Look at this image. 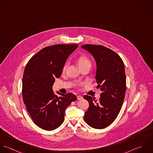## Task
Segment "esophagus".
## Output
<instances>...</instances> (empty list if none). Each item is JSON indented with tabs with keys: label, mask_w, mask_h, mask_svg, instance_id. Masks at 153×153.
Wrapping results in <instances>:
<instances>
[{
	"label": "esophagus",
	"mask_w": 153,
	"mask_h": 153,
	"mask_svg": "<svg viewBox=\"0 0 153 153\" xmlns=\"http://www.w3.org/2000/svg\"><path fill=\"white\" fill-rule=\"evenodd\" d=\"M77 100H81L82 99L83 97L82 96H80V95H77Z\"/></svg>",
	"instance_id": "obj_1"
}]
</instances>
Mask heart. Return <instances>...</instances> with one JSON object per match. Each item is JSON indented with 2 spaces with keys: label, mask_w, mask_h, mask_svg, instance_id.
Segmentation results:
<instances>
[{
  "label": "heart",
  "mask_w": 153,
  "mask_h": 153,
  "mask_svg": "<svg viewBox=\"0 0 153 153\" xmlns=\"http://www.w3.org/2000/svg\"><path fill=\"white\" fill-rule=\"evenodd\" d=\"M76 62L79 66V67L80 68L85 67H90L92 65V62L91 61V60L89 59V58L85 56V55H81L76 60ZM66 66L67 64L66 63H65L63 65L62 67V71H64L66 69ZM79 85H81V84H79Z\"/></svg>",
  "instance_id": "obj_1"
}]
</instances>
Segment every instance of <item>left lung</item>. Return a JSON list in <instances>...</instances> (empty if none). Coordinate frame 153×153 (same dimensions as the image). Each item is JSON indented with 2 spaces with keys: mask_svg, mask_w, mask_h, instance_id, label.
I'll return each mask as SVG.
<instances>
[{
  "mask_svg": "<svg viewBox=\"0 0 153 153\" xmlns=\"http://www.w3.org/2000/svg\"><path fill=\"white\" fill-rule=\"evenodd\" d=\"M81 47L96 60L97 88L102 91L97 102H93L90 96H83L89 103L84 120L93 128L103 129L115 120L122 108L126 88L124 64L117 53L103 45L86 44Z\"/></svg>",
  "mask_w": 153,
  "mask_h": 153,
  "instance_id": "8db88e82",
  "label": "left lung"
}]
</instances>
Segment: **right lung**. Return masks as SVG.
Instances as JSON below:
<instances>
[{
	"label": "right lung",
	"instance_id": "obj_1",
	"mask_svg": "<svg viewBox=\"0 0 153 153\" xmlns=\"http://www.w3.org/2000/svg\"><path fill=\"white\" fill-rule=\"evenodd\" d=\"M77 44H56L45 47L31 57L22 78V97L31 118L38 126L51 131L64 120L65 109L77 100L71 93L55 96L52 86L61 76L63 65ZM58 93V92H57Z\"/></svg>",
	"mask_w": 153,
	"mask_h": 153
}]
</instances>
